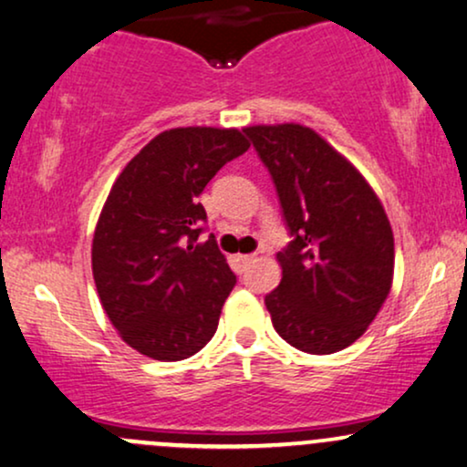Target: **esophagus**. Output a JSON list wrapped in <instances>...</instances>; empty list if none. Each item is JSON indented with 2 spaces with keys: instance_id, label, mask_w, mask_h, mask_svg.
Segmentation results:
<instances>
[{
  "instance_id": "esophagus-1",
  "label": "esophagus",
  "mask_w": 467,
  "mask_h": 467,
  "mask_svg": "<svg viewBox=\"0 0 467 467\" xmlns=\"http://www.w3.org/2000/svg\"><path fill=\"white\" fill-rule=\"evenodd\" d=\"M234 261H237L239 265H248V263L254 261V254H237L234 256Z\"/></svg>"
}]
</instances>
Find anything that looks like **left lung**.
I'll list each match as a JSON object with an SVG mask.
<instances>
[{
  "instance_id": "obj_1",
  "label": "left lung",
  "mask_w": 467,
  "mask_h": 467,
  "mask_svg": "<svg viewBox=\"0 0 467 467\" xmlns=\"http://www.w3.org/2000/svg\"><path fill=\"white\" fill-rule=\"evenodd\" d=\"M276 184L294 241L278 252V289L265 296L276 333L308 355L361 337L394 283V233L363 173L313 128H244Z\"/></svg>"
}]
</instances>
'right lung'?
<instances>
[{
	"instance_id": "1",
	"label": "right lung",
	"mask_w": 467,
	"mask_h": 467,
	"mask_svg": "<svg viewBox=\"0 0 467 467\" xmlns=\"http://www.w3.org/2000/svg\"><path fill=\"white\" fill-rule=\"evenodd\" d=\"M248 148L237 128H171L112 184L93 234V278L110 324L141 355L182 361L215 335L237 278L215 239L198 244V195Z\"/></svg>"
}]
</instances>
